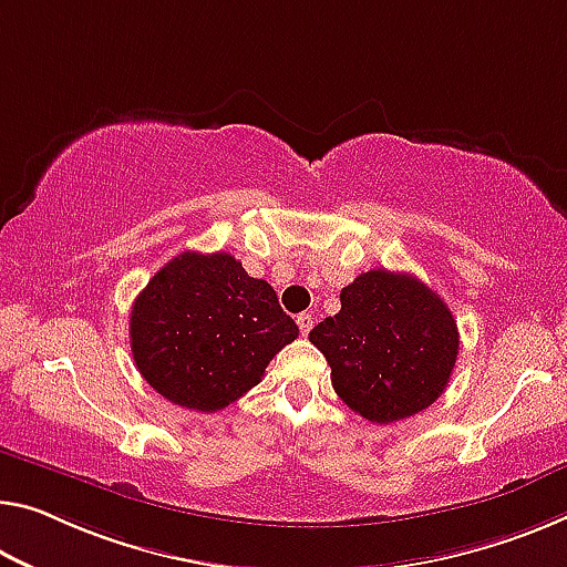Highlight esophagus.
I'll use <instances>...</instances> for the list:
<instances>
[{
  "label": "esophagus",
  "instance_id": "1",
  "mask_svg": "<svg viewBox=\"0 0 567 567\" xmlns=\"http://www.w3.org/2000/svg\"><path fill=\"white\" fill-rule=\"evenodd\" d=\"M296 324H299V329H301V334L307 337L309 332H311V327H313V317L309 311H303V313H299V317H296Z\"/></svg>",
  "mask_w": 567,
  "mask_h": 567
}]
</instances>
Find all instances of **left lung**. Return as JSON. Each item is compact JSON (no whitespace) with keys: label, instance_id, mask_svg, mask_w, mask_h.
<instances>
[{"label":"left lung","instance_id":"1","mask_svg":"<svg viewBox=\"0 0 567 567\" xmlns=\"http://www.w3.org/2000/svg\"><path fill=\"white\" fill-rule=\"evenodd\" d=\"M342 309L309 342L332 368L334 393L370 423H395L441 398L458 354L454 313L411 274L374 268L339 293Z\"/></svg>","mask_w":567,"mask_h":567}]
</instances>
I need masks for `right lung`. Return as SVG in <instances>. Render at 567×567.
<instances>
[{
	"label": "right lung",
	"instance_id": "obj_1",
	"mask_svg": "<svg viewBox=\"0 0 567 567\" xmlns=\"http://www.w3.org/2000/svg\"><path fill=\"white\" fill-rule=\"evenodd\" d=\"M128 342L142 378L169 403L215 413L258 385L299 337L264 278L230 254L185 250L136 296Z\"/></svg>",
	"mask_w": 567,
	"mask_h": 567
}]
</instances>
